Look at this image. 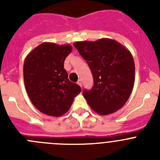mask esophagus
I'll return each instance as SVG.
<instances>
[{
	"label": "esophagus",
	"mask_w": 160,
	"mask_h": 160,
	"mask_svg": "<svg viewBox=\"0 0 160 160\" xmlns=\"http://www.w3.org/2000/svg\"><path fill=\"white\" fill-rule=\"evenodd\" d=\"M77 83L79 85V86H80V87H82V82L81 79H78V82H77Z\"/></svg>",
	"instance_id": "obj_1"
}]
</instances>
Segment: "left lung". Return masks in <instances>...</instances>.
Returning <instances> with one entry per match:
<instances>
[{"mask_svg":"<svg viewBox=\"0 0 160 160\" xmlns=\"http://www.w3.org/2000/svg\"><path fill=\"white\" fill-rule=\"evenodd\" d=\"M92 73L94 86L82 95L100 114L115 112L129 98L135 82V62L128 49L116 41L102 38L73 44Z\"/></svg>","mask_w":160,"mask_h":160,"instance_id":"obj_1","label":"left lung"}]
</instances>
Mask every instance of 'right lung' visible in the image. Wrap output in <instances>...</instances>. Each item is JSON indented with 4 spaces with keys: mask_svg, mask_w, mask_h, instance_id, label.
<instances>
[{
    "mask_svg": "<svg viewBox=\"0 0 160 160\" xmlns=\"http://www.w3.org/2000/svg\"><path fill=\"white\" fill-rule=\"evenodd\" d=\"M70 45L45 43L35 48L25 60L24 82L35 107L50 116H61L70 109L81 87L71 82L64 69Z\"/></svg>",
    "mask_w": 160,
    "mask_h": 160,
    "instance_id": "1",
    "label": "right lung"
}]
</instances>
